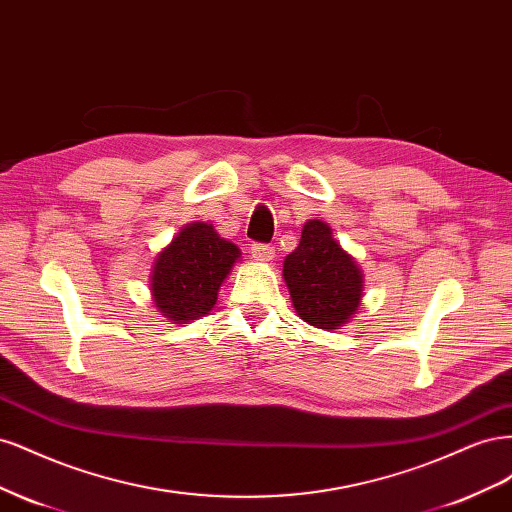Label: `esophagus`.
Here are the masks:
<instances>
[{
	"label": "esophagus",
	"mask_w": 512,
	"mask_h": 512,
	"mask_svg": "<svg viewBox=\"0 0 512 512\" xmlns=\"http://www.w3.org/2000/svg\"><path fill=\"white\" fill-rule=\"evenodd\" d=\"M252 256L260 262H271L275 258V247L267 243H254L252 245Z\"/></svg>",
	"instance_id": "1"
}]
</instances>
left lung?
Masks as SVG:
<instances>
[{"label":"left lung","instance_id":"8db88e82","mask_svg":"<svg viewBox=\"0 0 512 512\" xmlns=\"http://www.w3.org/2000/svg\"><path fill=\"white\" fill-rule=\"evenodd\" d=\"M284 280L297 314L316 329L344 327L363 299V271L320 220L305 222L299 247L284 258Z\"/></svg>","mask_w":512,"mask_h":512}]
</instances>
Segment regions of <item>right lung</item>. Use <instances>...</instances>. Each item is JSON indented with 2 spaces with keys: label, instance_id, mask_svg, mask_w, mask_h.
<instances>
[{
  "label": "right lung",
  "instance_id": "1",
  "mask_svg": "<svg viewBox=\"0 0 512 512\" xmlns=\"http://www.w3.org/2000/svg\"><path fill=\"white\" fill-rule=\"evenodd\" d=\"M239 258V247L222 239L211 224L183 226L153 262L149 290L158 312L177 324L209 314Z\"/></svg>",
  "mask_w": 512,
  "mask_h": 512
}]
</instances>
